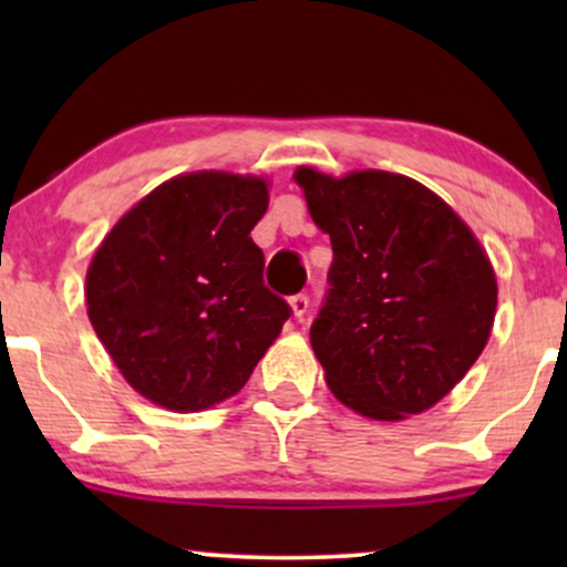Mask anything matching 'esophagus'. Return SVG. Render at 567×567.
<instances>
[{
    "mask_svg": "<svg viewBox=\"0 0 567 567\" xmlns=\"http://www.w3.org/2000/svg\"><path fill=\"white\" fill-rule=\"evenodd\" d=\"M309 296L306 292H298V296L290 298V306H292V315L298 317V320H303V315L309 311Z\"/></svg>",
    "mask_w": 567,
    "mask_h": 567,
    "instance_id": "obj_1",
    "label": "esophagus"
}]
</instances>
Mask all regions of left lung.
<instances>
[{
  "label": "left lung",
  "instance_id": "8db88e82",
  "mask_svg": "<svg viewBox=\"0 0 567 567\" xmlns=\"http://www.w3.org/2000/svg\"><path fill=\"white\" fill-rule=\"evenodd\" d=\"M330 234L328 292L309 338L343 405L400 421L442 400L483 354L496 275L470 226L405 175L296 173Z\"/></svg>",
  "mask_w": 567,
  "mask_h": 567
}]
</instances>
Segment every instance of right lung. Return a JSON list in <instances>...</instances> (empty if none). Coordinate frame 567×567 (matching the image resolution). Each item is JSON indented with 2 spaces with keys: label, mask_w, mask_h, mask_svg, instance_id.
I'll list each match as a JSON object with an SVG mask.
<instances>
[{
  "label": "right lung",
  "mask_w": 567,
  "mask_h": 567,
  "mask_svg": "<svg viewBox=\"0 0 567 567\" xmlns=\"http://www.w3.org/2000/svg\"><path fill=\"white\" fill-rule=\"evenodd\" d=\"M261 178L188 173L154 188L97 247L87 315L130 386L167 410L237 394L292 315L264 285Z\"/></svg>",
  "instance_id": "1"
}]
</instances>
